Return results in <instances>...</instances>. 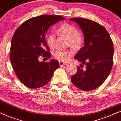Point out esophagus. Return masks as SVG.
Instances as JSON below:
<instances>
[{"mask_svg": "<svg viewBox=\"0 0 121 121\" xmlns=\"http://www.w3.org/2000/svg\"><path fill=\"white\" fill-rule=\"evenodd\" d=\"M59 64H60V66H63L68 65V64L66 63V62H62V61H60L59 62Z\"/></svg>", "mask_w": 121, "mask_h": 121, "instance_id": "1", "label": "esophagus"}]
</instances>
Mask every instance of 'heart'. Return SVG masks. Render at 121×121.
<instances>
[{"label":"heart","mask_w":121,"mask_h":121,"mask_svg":"<svg viewBox=\"0 0 121 121\" xmlns=\"http://www.w3.org/2000/svg\"><path fill=\"white\" fill-rule=\"evenodd\" d=\"M57 32L69 41L70 45L75 48L78 49L82 46L83 39L82 36L78 34L77 29L69 24H63L59 27ZM47 42L51 48H53L55 45V36L53 33H50L47 37ZM74 54L72 50H56L53 52L54 57L62 61H67Z\"/></svg>","instance_id":"b5f03b06"}]
</instances>
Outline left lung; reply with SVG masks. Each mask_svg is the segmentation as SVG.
<instances>
[{
    "mask_svg": "<svg viewBox=\"0 0 121 121\" xmlns=\"http://www.w3.org/2000/svg\"><path fill=\"white\" fill-rule=\"evenodd\" d=\"M69 20L78 24L84 35V46L74 59L86 66L84 69L78 68L71 82L82 91H93L100 86L111 73L113 44L107 30L98 23L82 18Z\"/></svg>",
    "mask_w": 121,
    "mask_h": 121,
    "instance_id": "1",
    "label": "left lung"
}]
</instances>
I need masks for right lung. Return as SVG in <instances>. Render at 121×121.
Listing matches in <instances>:
<instances>
[{
	"mask_svg": "<svg viewBox=\"0 0 121 121\" xmlns=\"http://www.w3.org/2000/svg\"><path fill=\"white\" fill-rule=\"evenodd\" d=\"M65 18L60 16L42 15L29 19L15 32L10 46V61L16 75L22 84L31 89L39 88L51 80L59 67L54 59L39 61L41 55L50 59L51 54L45 36L51 26Z\"/></svg>",
	"mask_w": 121,
	"mask_h": 121,
	"instance_id": "1",
	"label": "right lung"
}]
</instances>
